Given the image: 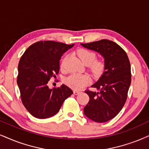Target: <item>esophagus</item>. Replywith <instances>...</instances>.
I'll return each mask as SVG.
<instances>
[{
	"mask_svg": "<svg viewBox=\"0 0 149 149\" xmlns=\"http://www.w3.org/2000/svg\"><path fill=\"white\" fill-rule=\"evenodd\" d=\"M73 93H74L75 95H78V93H80V91H78V90H73Z\"/></svg>",
	"mask_w": 149,
	"mask_h": 149,
	"instance_id": "1",
	"label": "esophagus"
}]
</instances>
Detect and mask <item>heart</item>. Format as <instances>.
<instances>
[{
    "label": "heart",
    "mask_w": 149,
    "mask_h": 149,
    "mask_svg": "<svg viewBox=\"0 0 149 149\" xmlns=\"http://www.w3.org/2000/svg\"><path fill=\"white\" fill-rule=\"evenodd\" d=\"M78 55L84 65L86 64L91 65L95 61V58H96L95 53L87 49H84L79 50L78 52ZM63 66V64H62V67ZM103 68H104V63L102 61H95L91 65L92 71L96 74L100 73L102 71ZM89 82L90 78L87 75L80 74V73H71L65 80V83L74 89H80L89 83Z\"/></svg>",
    "instance_id": "1"
}]
</instances>
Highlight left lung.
Instances as JSON below:
<instances>
[{
	"instance_id": "8db88e82",
	"label": "left lung",
	"mask_w": 149,
	"mask_h": 149,
	"mask_svg": "<svg viewBox=\"0 0 149 149\" xmlns=\"http://www.w3.org/2000/svg\"><path fill=\"white\" fill-rule=\"evenodd\" d=\"M80 45L104 59V71L91 86L99 91H85L89 101L84 108V115L95 122H107L119 113L127 100L131 82L129 58L121 47L106 39Z\"/></svg>"
}]
</instances>
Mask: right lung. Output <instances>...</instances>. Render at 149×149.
<instances>
[{"label": "right lung", "instance_id": "obj_1", "mask_svg": "<svg viewBox=\"0 0 149 149\" xmlns=\"http://www.w3.org/2000/svg\"><path fill=\"white\" fill-rule=\"evenodd\" d=\"M73 45L40 41L29 47L20 58L17 84L22 104L35 118L45 119L56 115L73 94L65 84L49 88L47 83L51 78H56L61 56Z\"/></svg>", "mask_w": 149, "mask_h": 149}]
</instances>
